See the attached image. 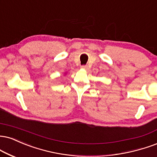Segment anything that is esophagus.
Instances as JSON below:
<instances>
[{"label": "esophagus", "mask_w": 157, "mask_h": 157, "mask_svg": "<svg viewBox=\"0 0 157 157\" xmlns=\"http://www.w3.org/2000/svg\"><path fill=\"white\" fill-rule=\"evenodd\" d=\"M81 69H88V66H87V65L81 66Z\"/></svg>", "instance_id": "1"}]
</instances>
